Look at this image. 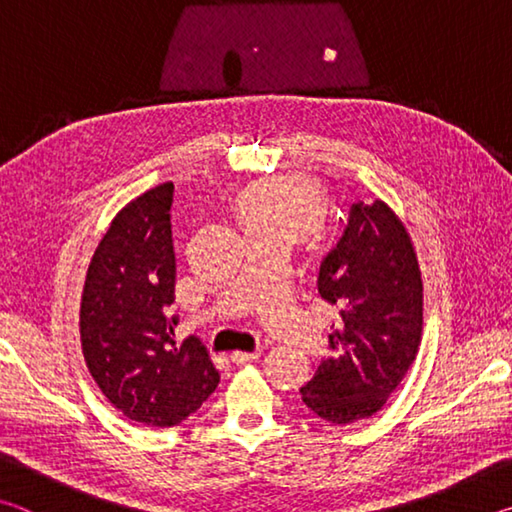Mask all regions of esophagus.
<instances>
[{"label":"esophagus","mask_w":512,"mask_h":512,"mask_svg":"<svg viewBox=\"0 0 512 512\" xmlns=\"http://www.w3.org/2000/svg\"><path fill=\"white\" fill-rule=\"evenodd\" d=\"M259 354H262L259 350H255V352H239V350H237V352L230 354V359L235 361V363H248V361L259 359Z\"/></svg>","instance_id":"1"}]
</instances>
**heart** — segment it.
Listing matches in <instances>:
<instances>
[{"instance_id": "heart-1", "label": "heart", "mask_w": 512, "mask_h": 512, "mask_svg": "<svg viewBox=\"0 0 512 512\" xmlns=\"http://www.w3.org/2000/svg\"><path fill=\"white\" fill-rule=\"evenodd\" d=\"M235 212L248 239L282 237L296 244L325 216V198L307 178L275 176L241 189Z\"/></svg>"}]
</instances>
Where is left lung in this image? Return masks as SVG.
<instances>
[{"label": "left lung", "instance_id": "left-lung-1", "mask_svg": "<svg viewBox=\"0 0 512 512\" xmlns=\"http://www.w3.org/2000/svg\"><path fill=\"white\" fill-rule=\"evenodd\" d=\"M318 293L339 309L334 354L300 388L302 402L332 424L370 418L397 391L422 341L418 255L384 201L352 205L341 241L320 264Z\"/></svg>", "mask_w": 512, "mask_h": 512}]
</instances>
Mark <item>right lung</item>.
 Masks as SVG:
<instances>
[{"label": "right lung", "instance_id": "right-lung-1", "mask_svg": "<svg viewBox=\"0 0 512 512\" xmlns=\"http://www.w3.org/2000/svg\"><path fill=\"white\" fill-rule=\"evenodd\" d=\"M173 183L121 207L94 250L81 298V348L108 402L146 427H173L214 393L219 370L205 345L176 343Z\"/></svg>", "mask_w": 512, "mask_h": 512}]
</instances>
